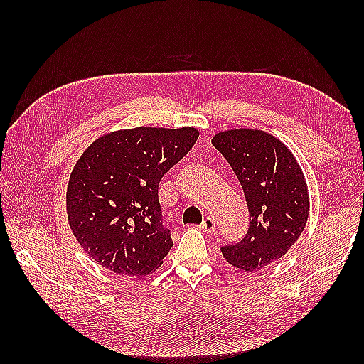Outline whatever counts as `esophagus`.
<instances>
[{
    "label": "esophagus",
    "mask_w": 364,
    "mask_h": 364,
    "mask_svg": "<svg viewBox=\"0 0 364 364\" xmlns=\"http://www.w3.org/2000/svg\"><path fill=\"white\" fill-rule=\"evenodd\" d=\"M200 230H203L205 233H214L215 231V222L213 218H205L203 222L200 223Z\"/></svg>",
    "instance_id": "1"
}]
</instances>
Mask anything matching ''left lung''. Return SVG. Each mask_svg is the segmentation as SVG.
Listing matches in <instances>:
<instances>
[{"label":"left lung","instance_id":"8db88e82","mask_svg":"<svg viewBox=\"0 0 364 364\" xmlns=\"http://www.w3.org/2000/svg\"><path fill=\"white\" fill-rule=\"evenodd\" d=\"M244 189L250 225L241 242L222 247L231 266L245 272L280 259L305 230L310 194L291 150L261 129H228L213 137Z\"/></svg>","mask_w":364,"mask_h":364}]
</instances>
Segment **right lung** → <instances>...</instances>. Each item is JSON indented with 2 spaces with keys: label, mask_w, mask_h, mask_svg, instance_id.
<instances>
[{
  "label": "right lung",
  "mask_w": 364,
  "mask_h": 364,
  "mask_svg": "<svg viewBox=\"0 0 364 364\" xmlns=\"http://www.w3.org/2000/svg\"><path fill=\"white\" fill-rule=\"evenodd\" d=\"M198 129L137 127L103 134L76 162L67 188L68 223L100 266L144 278L172 249L162 225L161 178L197 142Z\"/></svg>",
  "instance_id": "1"
}]
</instances>
